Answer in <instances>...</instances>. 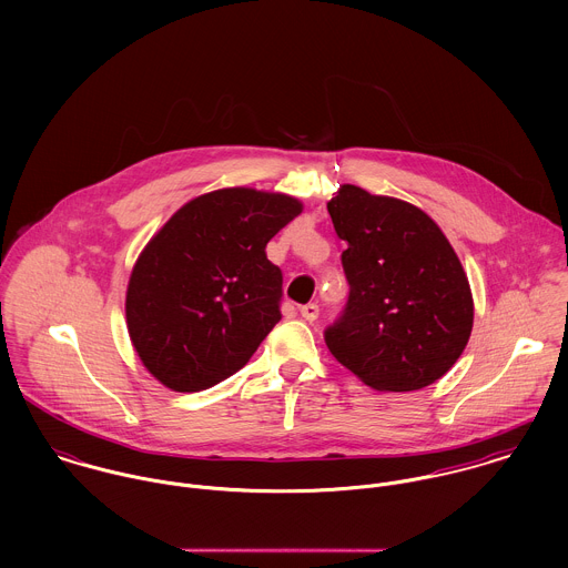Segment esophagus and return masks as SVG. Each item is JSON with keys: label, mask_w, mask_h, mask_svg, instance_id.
Here are the masks:
<instances>
[{"label": "esophagus", "mask_w": 568, "mask_h": 568, "mask_svg": "<svg viewBox=\"0 0 568 568\" xmlns=\"http://www.w3.org/2000/svg\"><path fill=\"white\" fill-rule=\"evenodd\" d=\"M300 313H302V317H304L308 324H313V322L320 317V306H317V304H306V306L300 308Z\"/></svg>", "instance_id": "esophagus-1"}]
</instances>
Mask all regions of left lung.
<instances>
[{
    "label": "left lung",
    "mask_w": 568,
    "mask_h": 568,
    "mask_svg": "<svg viewBox=\"0 0 568 568\" xmlns=\"http://www.w3.org/2000/svg\"><path fill=\"white\" fill-rule=\"evenodd\" d=\"M349 284L341 320L325 329L332 356L378 392L439 381L468 345L475 302L468 275L419 207L341 185L327 201Z\"/></svg>",
    "instance_id": "1"
}]
</instances>
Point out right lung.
<instances>
[{
    "instance_id": "add662e5",
    "label": "right lung",
    "mask_w": 568,
    "mask_h": 568,
    "mask_svg": "<svg viewBox=\"0 0 568 568\" xmlns=\"http://www.w3.org/2000/svg\"><path fill=\"white\" fill-rule=\"evenodd\" d=\"M302 210L288 194L223 187L179 207L142 248L126 327L163 387L201 392L246 365L282 317V271L264 248Z\"/></svg>"
}]
</instances>
